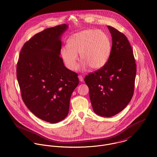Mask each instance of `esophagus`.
Listing matches in <instances>:
<instances>
[{
    "instance_id": "obj_1",
    "label": "esophagus",
    "mask_w": 157,
    "mask_h": 157,
    "mask_svg": "<svg viewBox=\"0 0 157 157\" xmlns=\"http://www.w3.org/2000/svg\"><path fill=\"white\" fill-rule=\"evenodd\" d=\"M78 78H79V80L80 81V82H83V76L82 75H78Z\"/></svg>"
}]
</instances>
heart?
<instances>
[{"label": "heart", "mask_w": 157, "mask_h": 157, "mask_svg": "<svg viewBox=\"0 0 157 157\" xmlns=\"http://www.w3.org/2000/svg\"><path fill=\"white\" fill-rule=\"evenodd\" d=\"M67 47L61 49V57L66 67L72 71L77 66V55L83 63V68L98 70L108 61L111 44L108 36L101 30H85L72 35L67 43Z\"/></svg>", "instance_id": "b5f03b06"}]
</instances>
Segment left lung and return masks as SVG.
<instances>
[{
	"label": "left lung",
	"instance_id": "left-lung-1",
	"mask_svg": "<svg viewBox=\"0 0 157 157\" xmlns=\"http://www.w3.org/2000/svg\"><path fill=\"white\" fill-rule=\"evenodd\" d=\"M112 36L109 58L104 67L85 77L94 111L111 117L131 101L135 88L136 64L132 48L124 34L108 26Z\"/></svg>",
	"mask_w": 157,
	"mask_h": 157
}]
</instances>
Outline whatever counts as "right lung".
Masks as SVG:
<instances>
[{"instance_id":"1","label":"right lung","mask_w":157,"mask_h":157,"mask_svg":"<svg viewBox=\"0 0 157 157\" xmlns=\"http://www.w3.org/2000/svg\"><path fill=\"white\" fill-rule=\"evenodd\" d=\"M66 24L48 28L25 43L16 75L23 102L36 116L56 123L67 115L78 74L67 69L60 57V36Z\"/></svg>"}]
</instances>
